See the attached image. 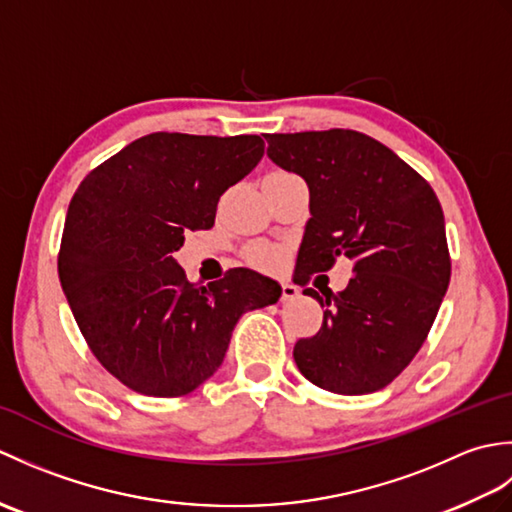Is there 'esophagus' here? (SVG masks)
<instances>
[{
  "label": "esophagus",
  "instance_id": "esophagus-1",
  "mask_svg": "<svg viewBox=\"0 0 512 512\" xmlns=\"http://www.w3.org/2000/svg\"><path fill=\"white\" fill-rule=\"evenodd\" d=\"M299 297V288L292 284H281V301H292Z\"/></svg>",
  "mask_w": 512,
  "mask_h": 512
}]
</instances>
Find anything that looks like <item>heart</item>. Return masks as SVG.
I'll use <instances>...</instances> for the list:
<instances>
[{
    "label": "heart",
    "mask_w": 512,
    "mask_h": 512,
    "mask_svg": "<svg viewBox=\"0 0 512 512\" xmlns=\"http://www.w3.org/2000/svg\"><path fill=\"white\" fill-rule=\"evenodd\" d=\"M246 259L250 266H255L257 270H264V273H273V270H279L281 264L286 259V250L279 244H270V242H259L255 246L248 248Z\"/></svg>",
    "instance_id": "obj_1"
}]
</instances>
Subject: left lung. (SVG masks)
<instances>
[{
    "label": "left lung",
    "mask_w": 512,
    "mask_h": 512,
    "mask_svg": "<svg viewBox=\"0 0 512 512\" xmlns=\"http://www.w3.org/2000/svg\"><path fill=\"white\" fill-rule=\"evenodd\" d=\"M264 138L270 160L299 173L310 189L297 284L328 273L339 257L354 262L350 284L336 295L303 290L325 308L323 323L295 343L292 356L321 389L372 394L418 354L449 288L438 195L389 147L354 129Z\"/></svg>",
    "instance_id": "8db88e82"
}]
</instances>
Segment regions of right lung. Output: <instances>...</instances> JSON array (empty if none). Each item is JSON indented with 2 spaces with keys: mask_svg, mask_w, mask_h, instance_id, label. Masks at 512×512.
<instances>
[{
  "mask_svg": "<svg viewBox=\"0 0 512 512\" xmlns=\"http://www.w3.org/2000/svg\"><path fill=\"white\" fill-rule=\"evenodd\" d=\"M262 156V136L156 132L76 189L61 288L92 354L138 394H191L222 365L239 317L279 301L281 286L255 270L231 268L198 286L173 259L184 233L215 224L220 195Z\"/></svg>",
  "mask_w": 512,
  "mask_h": 512,
  "instance_id": "1",
  "label": "right lung"
}]
</instances>
